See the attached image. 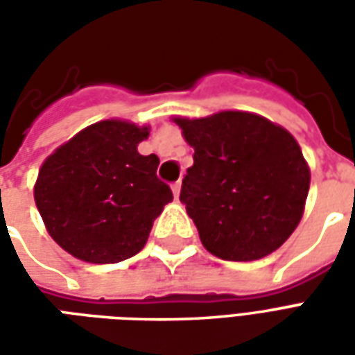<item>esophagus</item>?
<instances>
[{"label":"esophagus","mask_w":355,"mask_h":355,"mask_svg":"<svg viewBox=\"0 0 355 355\" xmlns=\"http://www.w3.org/2000/svg\"><path fill=\"white\" fill-rule=\"evenodd\" d=\"M180 186H182V182L180 180H177V182H173V193H175V198H178V193H180Z\"/></svg>","instance_id":"1"}]
</instances>
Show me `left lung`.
Listing matches in <instances>:
<instances>
[{
  "instance_id": "left-lung-1",
  "label": "left lung",
  "mask_w": 355,
  "mask_h": 355,
  "mask_svg": "<svg viewBox=\"0 0 355 355\" xmlns=\"http://www.w3.org/2000/svg\"><path fill=\"white\" fill-rule=\"evenodd\" d=\"M175 121L193 148L180 201L203 247L223 261H257L282 247L310 188L297 140L247 112Z\"/></svg>"
}]
</instances>
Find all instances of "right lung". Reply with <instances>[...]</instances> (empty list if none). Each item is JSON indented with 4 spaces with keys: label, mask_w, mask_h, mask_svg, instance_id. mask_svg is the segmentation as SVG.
Here are the masks:
<instances>
[{
    "label": "right lung",
    "mask_w": 355,
    "mask_h": 355,
    "mask_svg": "<svg viewBox=\"0 0 355 355\" xmlns=\"http://www.w3.org/2000/svg\"><path fill=\"white\" fill-rule=\"evenodd\" d=\"M146 127L108 119L78 132L40 169L34 198L51 238L76 259L114 264L144 247L173 200L159 157L140 155Z\"/></svg>",
    "instance_id": "right-lung-1"
}]
</instances>
